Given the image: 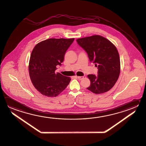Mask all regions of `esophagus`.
I'll return each instance as SVG.
<instances>
[{
	"label": "esophagus",
	"instance_id": "34e87169",
	"mask_svg": "<svg viewBox=\"0 0 146 146\" xmlns=\"http://www.w3.org/2000/svg\"><path fill=\"white\" fill-rule=\"evenodd\" d=\"M77 78L79 80H82L84 78V77H80V76H78Z\"/></svg>",
	"mask_w": 146,
	"mask_h": 146
}]
</instances>
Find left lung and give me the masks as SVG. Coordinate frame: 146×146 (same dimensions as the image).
I'll list each match as a JSON object with an SVG mask.
<instances>
[{
    "instance_id": "left-lung-1",
    "label": "left lung",
    "mask_w": 146,
    "mask_h": 146,
    "mask_svg": "<svg viewBox=\"0 0 146 146\" xmlns=\"http://www.w3.org/2000/svg\"><path fill=\"white\" fill-rule=\"evenodd\" d=\"M80 46L86 52L90 62L98 67V74H88L90 85L87 89L96 94L106 93L111 89L119 78L120 62L115 45L100 35L77 39Z\"/></svg>"
}]
</instances>
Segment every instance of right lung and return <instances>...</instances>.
I'll list each match as a JSON object with an SVG mask.
<instances>
[{
	"label": "right lung",
	"instance_id": "1",
	"mask_svg": "<svg viewBox=\"0 0 146 146\" xmlns=\"http://www.w3.org/2000/svg\"><path fill=\"white\" fill-rule=\"evenodd\" d=\"M74 38H49L38 43L32 50L29 64L30 79L42 95L54 97L62 92L70 81V77L55 73L61 65L67 50Z\"/></svg>",
	"mask_w": 146,
	"mask_h": 146
}]
</instances>
